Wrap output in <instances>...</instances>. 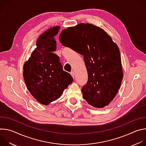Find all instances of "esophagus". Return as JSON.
I'll return each mask as SVG.
<instances>
[{"label":"esophagus","mask_w":146,"mask_h":146,"mask_svg":"<svg viewBox=\"0 0 146 146\" xmlns=\"http://www.w3.org/2000/svg\"><path fill=\"white\" fill-rule=\"evenodd\" d=\"M70 74H71V76H72V77H73V78H74V73L73 71L70 72Z\"/></svg>","instance_id":"esophagus-1"}]
</instances>
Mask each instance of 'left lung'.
<instances>
[{"label": "left lung", "mask_w": 146, "mask_h": 146, "mask_svg": "<svg viewBox=\"0 0 146 146\" xmlns=\"http://www.w3.org/2000/svg\"><path fill=\"white\" fill-rule=\"evenodd\" d=\"M59 41L84 56L88 80L82 97L90 105L103 108L117 95L123 78L118 47L102 28L80 23L62 31Z\"/></svg>", "instance_id": "obj_1"}]
</instances>
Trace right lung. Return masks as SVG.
<instances>
[{"mask_svg":"<svg viewBox=\"0 0 146 146\" xmlns=\"http://www.w3.org/2000/svg\"><path fill=\"white\" fill-rule=\"evenodd\" d=\"M60 26L50 27L41 34L36 41V48L23 67L25 85L31 94L44 105L57 100L73 82L71 75L63 70L59 57L55 54V36Z\"/></svg>","mask_w":146,"mask_h":146,"instance_id":"1","label":"right lung"}]
</instances>
